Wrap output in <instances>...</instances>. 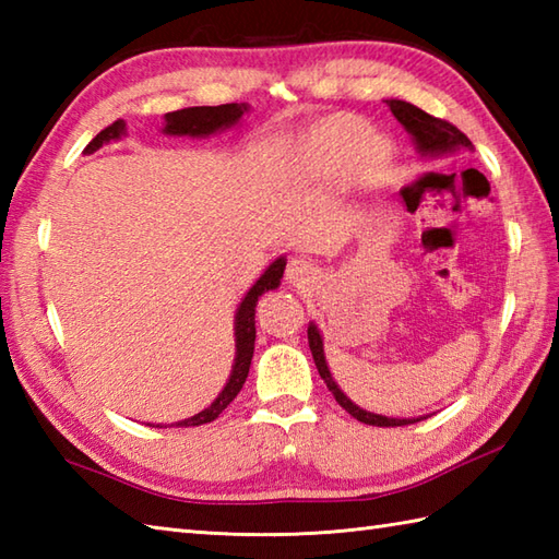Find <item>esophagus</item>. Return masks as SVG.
<instances>
[{
  "label": "esophagus",
  "mask_w": 559,
  "mask_h": 559,
  "mask_svg": "<svg viewBox=\"0 0 559 559\" xmlns=\"http://www.w3.org/2000/svg\"><path fill=\"white\" fill-rule=\"evenodd\" d=\"M317 278H319V269L307 259H293L286 269V281L295 288L312 286Z\"/></svg>",
  "instance_id": "obj_1"
}]
</instances>
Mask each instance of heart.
I'll return each instance as SVG.
<instances>
[{
  "label": "heart",
  "instance_id": "heart-1",
  "mask_svg": "<svg viewBox=\"0 0 559 559\" xmlns=\"http://www.w3.org/2000/svg\"><path fill=\"white\" fill-rule=\"evenodd\" d=\"M391 160V144L374 136L370 122L355 115H329L293 144L290 175L314 185L355 180L372 187L384 180Z\"/></svg>",
  "mask_w": 559,
  "mask_h": 559
}]
</instances>
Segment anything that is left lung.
I'll return each instance as SVG.
<instances>
[{"label":"left lung","instance_id":"obj_1","mask_svg":"<svg viewBox=\"0 0 559 559\" xmlns=\"http://www.w3.org/2000/svg\"><path fill=\"white\" fill-rule=\"evenodd\" d=\"M386 105H389V110L394 112L396 120L403 124V129L411 134L413 146H415V151H418L420 158L439 160V158L456 156V153H463V151H473V144L466 134L459 132L454 124L427 115L425 110L418 108V105L399 100V98H389ZM307 338H310V350H312L319 377L324 379V384L329 386L331 394H334V399L341 403V408H346L355 420H360L365 425H377V427H399V425H411V423H418V420L427 418V415H418V418H391V415L360 408L358 403H353L346 394H343L341 386L336 384L334 374H331L329 362H326V353H324V336L314 322H310V326H307Z\"/></svg>","mask_w":559,"mask_h":559}]
</instances>
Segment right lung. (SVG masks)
Returning a JSON list of instances; mask_svg holds the SVG:
<instances>
[{
    "label": "right lung",
    "mask_w": 559,
    "mask_h": 559,
    "mask_svg": "<svg viewBox=\"0 0 559 559\" xmlns=\"http://www.w3.org/2000/svg\"><path fill=\"white\" fill-rule=\"evenodd\" d=\"M252 110L249 103H228V105H216V108H209V105H201V108H185V110H175L163 117L165 124L160 132L165 136H192V139H204L211 134H221L228 132V129L237 127L242 122V117ZM127 136V122L117 120L110 127H105L103 132L91 141V144L83 148L86 156L96 153L105 144H112V141H122ZM288 259L286 257H276L271 264L261 271V276L252 283V288L245 293L242 302L237 305L235 312V360H233V370L228 382L221 389V394L211 401V406L204 411H199L192 418L177 420L173 423L175 427H194V425H204L216 420L218 415L230 406V401L240 394V389L245 384V379L249 374V365H252V355H254V338H257V326H254V314H257V302L264 293L276 290L281 286L283 271H286ZM151 427H163V425H153Z\"/></svg>",
    "instance_id": "right-lung-1"
}]
</instances>
